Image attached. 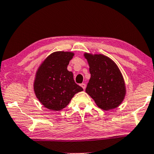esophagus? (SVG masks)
I'll list each match as a JSON object with an SVG mask.
<instances>
[{"instance_id":"esophagus-1","label":"esophagus","mask_w":154,"mask_h":154,"mask_svg":"<svg viewBox=\"0 0 154 154\" xmlns=\"http://www.w3.org/2000/svg\"><path fill=\"white\" fill-rule=\"evenodd\" d=\"M81 87H82L83 88H84V89H85V88H86V84H81Z\"/></svg>"}]
</instances>
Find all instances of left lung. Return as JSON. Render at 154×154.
I'll return each instance as SVG.
<instances>
[{"label":"left lung","instance_id":"obj_1","mask_svg":"<svg viewBox=\"0 0 154 154\" xmlns=\"http://www.w3.org/2000/svg\"><path fill=\"white\" fill-rule=\"evenodd\" d=\"M91 78L86 92L101 109H115L122 102L126 93L120 69L112 60L102 54L85 53Z\"/></svg>","mask_w":154,"mask_h":154}]
</instances>
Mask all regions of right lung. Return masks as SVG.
Wrapping results in <instances>:
<instances>
[{
  "label": "right lung",
  "instance_id": "add662e5",
  "mask_svg": "<svg viewBox=\"0 0 154 154\" xmlns=\"http://www.w3.org/2000/svg\"><path fill=\"white\" fill-rule=\"evenodd\" d=\"M74 53L58 51L50 54L36 73L34 90L45 107L60 111L83 88L75 83L73 74L67 69Z\"/></svg>",
  "mask_w": 154,
  "mask_h": 154
}]
</instances>
